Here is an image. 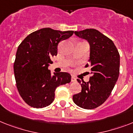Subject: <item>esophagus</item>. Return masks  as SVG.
<instances>
[{
  "label": "esophagus",
  "instance_id": "esophagus-1",
  "mask_svg": "<svg viewBox=\"0 0 133 133\" xmlns=\"http://www.w3.org/2000/svg\"><path fill=\"white\" fill-rule=\"evenodd\" d=\"M77 81V79L74 76H72L71 77V82H76Z\"/></svg>",
  "mask_w": 133,
  "mask_h": 133
}]
</instances>
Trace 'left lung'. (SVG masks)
<instances>
[{"instance_id":"1","label":"left lung","mask_w":133,"mask_h":133,"mask_svg":"<svg viewBox=\"0 0 133 133\" xmlns=\"http://www.w3.org/2000/svg\"><path fill=\"white\" fill-rule=\"evenodd\" d=\"M75 35L85 39L90 45L89 64L91 68L89 82H77L82 91L73 96V102L85 109H92L101 105L108 98L118 79L119 54L114 42L96 29L75 31Z\"/></svg>"}]
</instances>
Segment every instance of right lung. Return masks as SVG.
<instances>
[{
	"label": "right lung",
	"mask_w": 133,
	"mask_h": 133,
	"mask_svg": "<svg viewBox=\"0 0 133 133\" xmlns=\"http://www.w3.org/2000/svg\"><path fill=\"white\" fill-rule=\"evenodd\" d=\"M73 30L44 28L30 34L17 48L14 65L16 85L21 97L30 107L43 108L53 103L55 90L71 82V75L48 69L51 58L56 56L61 41L72 36Z\"/></svg>",
	"instance_id": "right-lung-1"
}]
</instances>
